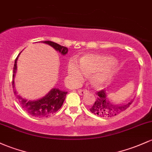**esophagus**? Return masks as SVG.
<instances>
[{
    "instance_id": "obj_1",
    "label": "esophagus",
    "mask_w": 152,
    "mask_h": 152,
    "mask_svg": "<svg viewBox=\"0 0 152 152\" xmlns=\"http://www.w3.org/2000/svg\"><path fill=\"white\" fill-rule=\"evenodd\" d=\"M78 92L80 95H84L85 93L87 92V90L86 89H79L78 90Z\"/></svg>"
}]
</instances>
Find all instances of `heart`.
<instances>
[{
  "label": "heart",
  "instance_id": "obj_1",
  "mask_svg": "<svg viewBox=\"0 0 152 152\" xmlns=\"http://www.w3.org/2000/svg\"><path fill=\"white\" fill-rule=\"evenodd\" d=\"M114 61L107 56L87 55L81 59L80 63L76 59L69 61L68 65V74L73 82H78L84 77L86 73H95L92 76V82L96 86H102L110 79L111 70L110 66Z\"/></svg>",
  "mask_w": 152,
  "mask_h": 152
}]
</instances>
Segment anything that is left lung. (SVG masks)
Wrapping results in <instances>:
<instances>
[{
	"mask_svg": "<svg viewBox=\"0 0 152 152\" xmlns=\"http://www.w3.org/2000/svg\"><path fill=\"white\" fill-rule=\"evenodd\" d=\"M97 94V99L94 102V104L89 109V110L94 115L99 117L110 118L120 114L129 107L133 101L125 104H115L107 99L105 91L100 90L96 93Z\"/></svg>",
	"mask_w": 152,
	"mask_h": 152,
	"instance_id": "left-lung-1",
	"label": "left lung"
}]
</instances>
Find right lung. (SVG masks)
I'll list each match as a JSON object with an SVG mask.
<instances>
[{
    "label": "right lung",
    "mask_w": 152,
    "mask_h": 152,
    "mask_svg": "<svg viewBox=\"0 0 152 152\" xmlns=\"http://www.w3.org/2000/svg\"><path fill=\"white\" fill-rule=\"evenodd\" d=\"M43 42L52 46L56 50L61 53L62 55H66L68 53L67 48L60 45L57 43L51 41H44ZM19 56L15 60L14 70H13L12 86L14 93L19 100L20 105L29 115L36 118H47L50 116L53 113H56L63 105L67 92L54 88L40 99H37L36 101H27L26 99H23L21 96L17 94V92L14 89V76L16 71V61Z\"/></svg>",
    "instance_id": "1"
}]
</instances>
